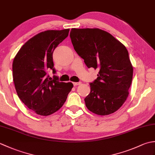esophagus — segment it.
<instances>
[{
  "label": "esophagus",
  "instance_id": "1",
  "mask_svg": "<svg viewBox=\"0 0 155 155\" xmlns=\"http://www.w3.org/2000/svg\"><path fill=\"white\" fill-rule=\"evenodd\" d=\"M81 84V82H78V83H73V85L74 86H78V85H79V84Z\"/></svg>",
  "mask_w": 155,
  "mask_h": 155
}]
</instances>
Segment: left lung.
<instances>
[{"mask_svg":"<svg viewBox=\"0 0 155 155\" xmlns=\"http://www.w3.org/2000/svg\"><path fill=\"white\" fill-rule=\"evenodd\" d=\"M70 37L87 67L98 71L84 98L86 107L101 116L114 113L127 100L132 83L133 67L127 48L99 28H72Z\"/></svg>","mask_w":155,"mask_h":155,"instance_id":"8db88e82","label":"left lung"}]
</instances>
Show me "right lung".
<instances>
[{
    "label": "right lung",
    "instance_id": "right-lung-1",
    "mask_svg": "<svg viewBox=\"0 0 155 155\" xmlns=\"http://www.w3.org/2000/svg\"><path fill=\"white\" fill-rule=\"evenodd\" d=\"M70 29L48 30L36 35L23 45L12 62L13 81L20 99L41 116H48L62 107L73 84L49 79L55 73L52 53L67 38Z\"/></svg>",
    "mask_w": 155,
    "mask_h": 155
}]
</instances>
